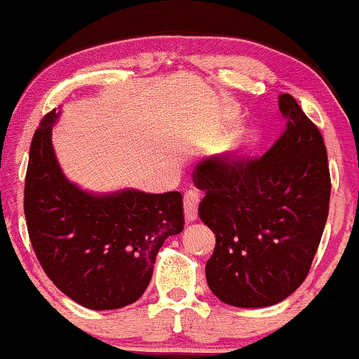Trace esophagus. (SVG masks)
I'll return each instance as SVG.
<instances>
[{
    "mask_svg": "<svg viewBox=\"0 0 359 359\" xmlns=\"http://www.w3.org/2000/svg\"><path fill=\"white\" fill-rule=\"evenodd\" d=\"M184 205V220L188 223L195 222L198 218V205H200V193L195 191V189H189V191L184 193L183 198Z\"/></svg>",
    "mask_w": 359,
    "mask_h": 359,
    "instance_id": "obj_1",
    "label": "esophagus"
}]
</instances>
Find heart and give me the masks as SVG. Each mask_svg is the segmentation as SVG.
Masks as SVG:
<instances>
[{
  "mask_svg": "<svg viewBox=\"0 0 359 359\" xmlns=\"http://www.w3.org/2000/svg\"><path fill=\"white\" fill-rule=\"evenodd\" d=\"M254 139H255V134L254 133H242L237 139H235L233 144H231V151L242 149L243 146H247L248 142L254 141Z\"/></svg>",
  "mask_w": 359,
  "mask_h": 359,
  "instance_id": "obj_1",
  "label": "heart"
}]
</instances>
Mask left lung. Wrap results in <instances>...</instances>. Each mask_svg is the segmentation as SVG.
Returning <instances> with one entry per match:
<instances>
[{
  "instance_id": "obj_1",
  "label": "left lung",
  "mask_w": 359,
  "mask_h": 359,
  "mask_svg": "<svg viewBox=\"0 0 359 359\" xmlns=\"http://www.w3.org/2000/svg\"><path fill=\"white\" fill-rule=\"evenodd\" d=\"M287 128L262 158L198 163L201 222L217 237L208 287L235 307H269L306 279L330 212L331 178L323 136L289 94L279 95Z\"/></svg>"
}]
</instances>
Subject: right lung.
<instances>
[{"instance_id":"1","label":"right lung","mask_w":359,"mask_h":359,"mask_svg":"<svg viewBox=\"0 0 359 359\" xmlns=\"http://www.w3.org/2000/svg\"><path fill=\"white\" fill-rule=\"evenodd\" d=\"M60 114H46L29 147V240L46 276L72 301L94 311L119 309L144 294L164 240L183 231V196L80 188L65 176L52 144Z\"/></svg>"}]
</instances>
